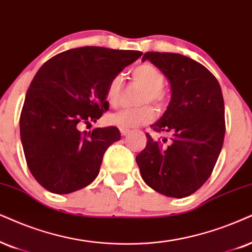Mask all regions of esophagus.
Listing matches in <instances>:
<instances>
[{
    "label": "esophagus",
    "instance_id": "esophagus-1",
    "mask_svg": "<svg viewBox=\"0 0 252 252\" xmlns=\"http://www.w3.org/2000/svg\"><path fill=\"white\" fill-rule=\"evenodd\" d=\"M120 131H121V135L126 136V135H128V133L130 132V130L128 128H120Z\"/></svg>",
    "mask_w": 252,
    "mask_h": 252
}]
</instances>
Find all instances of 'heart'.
Masks as SVG:
<instances>
[{"instance_id": "b5f03b06", "label": "heart", "mask_w": 252, "mask_h": 252, "mask_svg": "<svg viewBox=\"0 0 252 252\" xmlns=\"http://www.w3.org/2000/svg\"><path fill=\"white\" fill-rule=\"evenodd\" d=\"M132 80L137 86L144 89L139 98L141 103L151 102L156 106H163L166 102V93L163 86L165 76L163 72L150 63H144L136 66L131 72ZM122 98V79L115 76L109 81L106 89V100L110 107L120 106ZM155 114L151 107L143 106L135 109H124L119 113L111 114L108 122L120 128H135L152 121Z\"/></svg>"}]
</instances>
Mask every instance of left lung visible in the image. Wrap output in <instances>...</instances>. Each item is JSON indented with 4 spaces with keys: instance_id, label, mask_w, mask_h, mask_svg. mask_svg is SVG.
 Instances as JSON below:
<instances>
[{
    "instance_id": "obj_1",
    "label": "left lung",
    "mask_w": 252,
    "mask_h": 252,
    "mask_svg": "<svg viewBox=\"0 0 252 252\" xmlns=\"http://www.w3.org/2000/svg\"><path fill=\"white\" fill-rule=\"evenodd\" d=\"M170 81L172 97L161 119L152 124L167 138H152L136 157L143 180L156 192L186 197L211 177L225 133L224 102L219 81L205 66L178 53L146 52Z\"/></svg>"
}]
</instances>
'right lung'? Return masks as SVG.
I'll return each mask as SVG.
<instances>
[{"mask_svg":"<svg viewBox=\"0 0 252 252\" xmlns=\"http://www.w3.org/2000/svg\"><path fill=\"white\" fill-rule=\"evenodd\" d=\"M142 55L85 46L59 53L38 69L25 95L20 128L28 167L44 189L68 194L97 177L106 150L120 141V130L107 126L84 135L79 126L96 122L108 110L109 81Z\"/></svg>","mask_w":252,"mask_h":252,"instance_id":"obj_1","label":"right lung"}]
</instances>
